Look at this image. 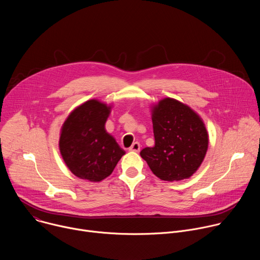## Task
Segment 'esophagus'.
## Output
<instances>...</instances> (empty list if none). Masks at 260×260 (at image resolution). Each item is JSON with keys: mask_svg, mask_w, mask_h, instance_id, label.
Here are the masks:
<instances>
[{"mask_svg": "<svg viewBox=\"0 0 260 260\" xmlns=\"http://www.w3.org/2000/svg\"><path fill=\"white\" fill-rule=\"evenodd\" d=\"M128 150L132 151V152H139L140 151V144L138 142H135L129 148Z\"/></svg>", "mask_w": 260, "mask_h": 260, "instance_id": "esophagus-1", "label": "esophagus"}]
</instances>
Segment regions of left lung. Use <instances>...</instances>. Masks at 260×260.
Wrapping results in <instances>:
<instances>
[{"mask_svg": "<svg viewBox=\"0 0 260 260\" xmlns=\"http://www.w3.org/2000/svg\"><path fill=\"white\" fill-rule=\"evenodd\" d=\"M150 108L155 145L144 148L141 157L161 180L190 178L208 150L209 135L204 120L189 106L172 98Z\"/></svg>", "mask_w": 260, "mask_h": 260, "instance_id": "obj_1", "label": "left lung"}]
</instances>
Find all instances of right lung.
I'll return each instance as SVG.
<instances>
[{
  "label": "right lung",
  "instance_id": "add662e5",
  "mask_svg": "<svg viewBox=\"0 0 260 260\" xmlns=\"http://www.w3.org/2000/svg\"><path fill=\"white\" fill-rule=\"evenodd\" d=\"M112 107L96 99L88 100L72 111L60 128V155L79 179L101 182L125 154L105 128Z\"/></svg>",
  "mask_w": 260,
  "mask_h": 260
}]
</instances>
